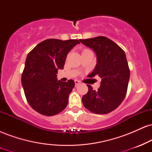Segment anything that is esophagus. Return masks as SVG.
<instances>
[{
  "label": "esophagus",
  "instance_id": "obj_1",
  "mask_svg": "<svg viewBox=\"0 0 152 152\" xmlns=\"http://www.w3.org/2000/svg\"><path fill=\"white\" fill-rule=\"evenodd\" d=\"M74 82H75V85H76V86H77L80 83V81H78V80H74Z\"/></svg>",
  "mask_w": 152,
  "mask_h": 152
}]
</instances>
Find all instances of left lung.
Masks as SVG:
<instances>
[{"mask_svg":"<svg viewBox=\"0 0 152 152\" xmlns=\"http://www.w3.org/2000/svg\"><path fill=\"white\" fill-rule=\"evenodd\" d=\"M79 41L96 56V65L88 77L98 75L102 78L97 91L87 85L88 93L82 97V103L91 112L108 114L116 109L126 96L130 77L126 54L116 43L104 36Z\"/></svg>","mask_w":152,"mask_h":152,"instance_id":"8db88e82","label":"left lung"}]
</instances>
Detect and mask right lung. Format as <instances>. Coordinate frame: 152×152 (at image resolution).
Listing matches in <instances>:
<instances>
[{"label": "right lung", "mask_w": 152, "mask_h": 152, "mask_svg": "<svg viewBox=\"0 0 152 152\" xmlns=\"http://www.w3.org/2000/svg\"><path fill=\"white\" fill-rule=\"evenodd\" d=\"M78 43L75 39H47L28 54L21 83L28 102L37 112L53 116L67 106L75 82L58 81L56 74L64 69L69 52Z\"/></svg>", "instance_id": "add662e5"}]
</instances>
